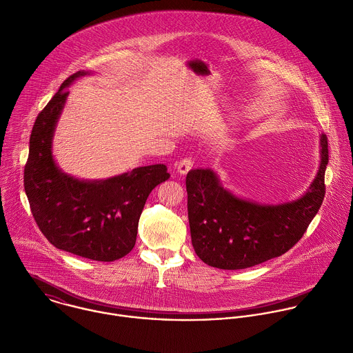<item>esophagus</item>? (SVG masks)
Wrapping results in <instances>:
<instances>
[{
	"label": "esophagus",
	"instance_id": "esophagus-1",
	"mask_svg": "<svg viewBox=\"0 0 353 353\" xmlns=\"http://www.w3.org/2000/svg\"><path fill=\"white\" fill-rule=\"evenodd\" d=\"M192 165H194V161L191 159V158H184V159H181L177 165H176V169H177V172L180 173V174H187L190 170H191V168H192Z\"/></svg>",
	"mask_w": 353,
	"mask_h": 353
}]
</instances>
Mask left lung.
I'll list each match as a JSON object with an SVG mask.
<instances>
[{"instance_id": "1", "label": "left lung", "mask_w": 353, "mask_h": 353, "mask_svg": "<svg viewBox=\"0 0 353 353\" xmlns=\"http://www.w3.org/2000/svg\"><path fill=\"white\" fill-rule=\"evenodd\" d=\"M319 148V168L307 191L275 205L234 194L209 168L190 170L185 180L187 206L196 256L214 268L243 270L290 250L303 238L325 198L329 163L326 134L321 136Z\"/></svg>"}]
</instances>
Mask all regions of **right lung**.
Wrapping results in <instances>:
<instances>
[{
    "mask_svg": "<svg viewBox=\"0 0 353 353\" xmlns=\"http://www.w3.org/2000/svg\"><path fill=\"white\" fill-rule=\"evenodd\" d=\"M92 74L81 70L68 77L38 114L30 136L24 191L37 225L54 248L110 263L134 248L145 201L170 174L163 163H157L107 179L85 180L57 165L53 136L70 93L67 88Z\"/></svg>",
    "mask_w": 353,
    "mask_h": 353,
    "instance_id": "add662e5",
    "label": "right lung"
}]
</instances>
